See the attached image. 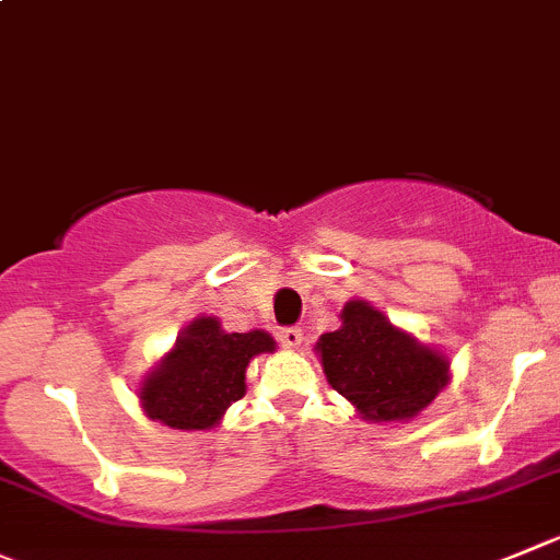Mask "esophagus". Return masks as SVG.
Here are the masks:
<instances>
[{"label":"esophagus","instance_id":"34e87169","mask_svg":"<svg viewBox=\"0 0 560 560\" xmlns=\"http://www.w3.org/2000/svg\"><path fill=\"white\" fill-rule=\"evenodd\" d=\"M302 340H305V332H302L300 327H289V329H283V332H280V343L285 346V349H300L302 346Z\"/></svg>","mask_w":560,"mask_h":560}]
</instances>
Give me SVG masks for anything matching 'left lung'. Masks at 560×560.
Instances as JSON below:
<instances>
[{"mask_svg":"<svg viewBox=\"0 0 560 560\" xmlns=\"http://www.w3.org/2000/svg\"><path fill=\"white\" fill-rule=\"evenodd\" d=\"M316 357L332 390L369 423L415 420L451 382V360L396 327L380 307L349 300L340 327L324 332Z\"/></svg>","mask_w":560,"mask_h":560,"instance_id":"1","label":"left lung"}]
</instances>
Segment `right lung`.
<instances>
[{
	"mask_svg": "<svg viewBox=\"0 0 560 560\" xmlns=\"http://www.w3.org/2000/svg\"><path fill=\"white\" fill-rule=\"evenodd\" d=\"M275 349V338L264 329L225 332L220 318L197 316L137 385L142 412L170 429H214L247 393L249 360Z\"/></svg>",
	"mask_w": 560,
	"mask_h": 560,
	"instance_id": "add662e5",
	"label": "right lung"
}]
</instances>
